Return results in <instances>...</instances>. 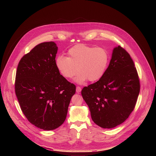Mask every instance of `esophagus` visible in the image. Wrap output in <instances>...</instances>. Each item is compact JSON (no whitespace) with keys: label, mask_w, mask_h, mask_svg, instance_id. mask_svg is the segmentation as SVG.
<instances>
[{"label":"esophagus","mask_w":156,"mask_h":156,"mask_svg":"<svg viewBox=\"0 0 156 156\" xmlns=\"http://www.w3.org/2000/svg\"><path fill=\"white\" fill-rule=\"evenodd\" d=\"M76 93H80V92H81V87H80V86H77V87H76Z\"/></svg>","instance_id":"obj_1"}]
</instances>
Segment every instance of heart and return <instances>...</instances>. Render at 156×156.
I'll use <instances>...</instances> for the list:
<instances>
[{"mask_svg": "<svg viewBox=\"0 0 156 156\" xmlns=\"http://www.w3.org/2000/svg\"><path fill=\"white\" fill-rule=\"evenodd\" d=\"M109 58L105 49L80 44L69 50L68 57L58 56L55 66L60 75L66 79L72 78L78 70L76 81L82 84L87 80L91 82L101 80L105 73Z\"/></svg>", "mask_w": 156, "mask_h": 156, "instance_id": "b5f03b06", "label": "heart"}]
</instances>
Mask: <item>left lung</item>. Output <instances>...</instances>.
Segmentation results:
<instances>
[{
	"label": "left lung",
	"instance_id": "1",
	"mask_svg": "<svg viewBox=\"0 0 156 156\" xmlns=\"http://www.w3.org/2000/svg\"><path fill=\"white\" fill-rule=\"evenodd\" d=\"M140 91L134 62L128 52L119 46L114 49L102 78L84 87L81 95L93 122L103 128H112L128 118L135 107Z\"/></svg>",
	"mask_w": 156,
	"mask_h": 156
}]
</instances>
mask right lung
<instances>
[{
	"label": "right lung",
	"instance_id": "1",
	"mask_svg": "<svg viewBox=\"0 0 156 156\" xmlns=\"http://www.w3.org/2000/svg\"><path fill=\"white\" fill-rule=\"evenodd\" d=\"M58 48L52 41L37 44L19 62L15 90L28 120L44 130L57 128L65 120L76 86L55 66Z\"/></svg>",
	"mask_w": 156,
	"mask_h": 156
}]
</instances>
